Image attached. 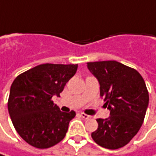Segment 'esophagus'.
Wrapping results in <instances>:
<instances>
[{
  "label": "esophagus",
  "instance_id": "obj_1",
  "mask_svg": "<svg viewBox=\"0 0 156 156\" xmlns=\"http://www.w3.org/2000/svg\"><path fill=\"white\" fill-rule=\"evenodd\" d=\"M80 115H81V117H83L84 119H89V118H91V115H88L85 114V113H81Z\"/></svg>",
  "mask_w": 156,
  "mask_h": 156
}]
</instances>
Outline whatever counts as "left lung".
Instances as JSON below:
<instances>
[{
    "label": "left lung",
    "mask_w": 156,
    "mask_h": 156,
    "mask_svg": "<svg viewBox=\"0 0 156 156\" xmlns=\"http://www.w3.org/2000/svg\"><path fill=\"white\" fill-rule=\"evenodd\" d=\"M87 68L98 79L100 95L110 111L108 118L96 119L98 129L93 140L108 149L127 145L141 127L149 95L141 75L116 61L87 62Z\"/></svg>",
    "instance_id": "8db88e82"
}]
</instances>
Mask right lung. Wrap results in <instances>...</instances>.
I'll return each instance as SVG.
<instances>
[{
	"instance_id": "1",
	"label": "right lung",
	"mask_w": 156,
	"mask_h": 156,
	"mask_svg": "<svg viewBox=\"0 0 156 156\" xmlns=\"http://www.w3.org/2000/svg\"><path fill=\"white\" fill-rule=\"evenodd\" d=\"M78 64L38 65L13 81L8 109L16 131L24 141L37 148H48L62 140L75 111L62 112L52 97L60 96Z\"/></svg>"
}]
</instances>
